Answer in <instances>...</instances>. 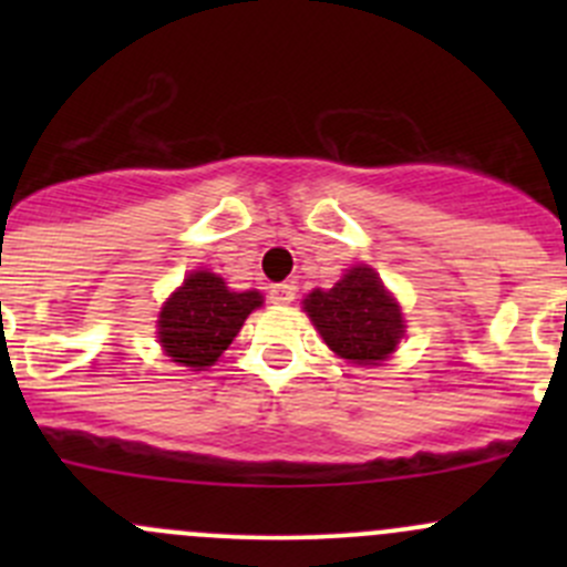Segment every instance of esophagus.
<instances>
[{"instance_id":"obj_1","label":"esophagus","mask_w":567,"mask_h":567,"mask_svg":"<svg viewBox=\"0 0 567 567\" xmlns=\"http://www.w3.org/2000/svg\"><path fill=\"white\" fill-rule=\"evenodd\" d=\"M268 299H271L274 305H290V301L296 299V288L288 282L271 285V290H268Z\"/></svg>"}]
</instances>
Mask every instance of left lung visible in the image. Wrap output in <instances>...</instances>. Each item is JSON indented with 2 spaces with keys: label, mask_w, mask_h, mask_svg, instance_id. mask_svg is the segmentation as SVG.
Masks as SVG:
<instances>
[{
  "label": "left lung",
  "mask_w": 567,
  "mask_h": 567,
  "mask_svg": "<svg viewBox=\"0 0 567 567\" xmlns=\"http://www.w3.org/2000/svg\"><path fill=\"white\" fill-rule=\"evenodd\" d=\"M326 346L353 364H379L390 359L405 331L403 312L370 266H353L334 288H316L305 299Z\"/></svg>",
  "instance_id": "left-lung-1"
}]
</instances>
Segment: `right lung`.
Listing matches in <instances>:
<instances>
[{
    "label": "right lung",
    "mask_w": 567,
    "mask_h": 567,
    "mask_svg": "<svg viewBox=\"0 0 567 567\" xmlns=\"http://www.w3.org/2000/svg\"><path fill=\"white\" fill-rule=\"evenodd\" d=\"M260 305L257 290L238 293L219 274L192 271L158 312V342L173 362L205 370L230 348L244 320Z\"/></svg>",
    "instance_id": "right-lung-1"
}]
</instances>
